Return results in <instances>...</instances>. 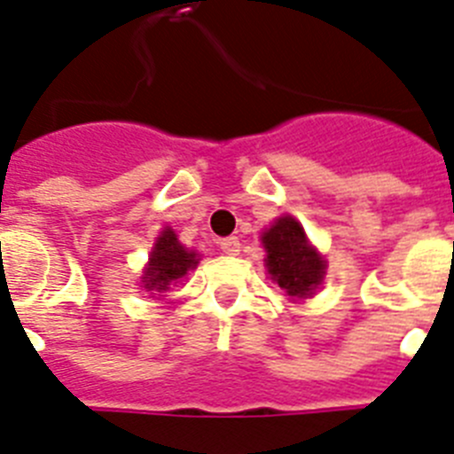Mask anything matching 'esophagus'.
Segmentation results:
<instances>
[{
    "label": "esophagus",
    "instance_id": "34e87169",
    "mask_svg": "<svg viewBox=\"0 0 454 454\" xmlns=\"http://www.w3.org/2000/svg\"><path fill=\"white\" fill-rule=\"evenodd\" d=\"M219 247H222V251L226 255H238L239 254V239L238 238H223L222 242H219Z\"/></svg>",
    "mask_w": 454,
    "mask_h": 454
}]
</instances>
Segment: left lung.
<instances>
[{
    "label": "left lung",
    "mask_w": 454,
    "mask_h": 454,
    "mask_svg": "<svg viewBox=\"0 0 454 454\" xmlns=\"http://www.w3.org/2000/svg\"><path fill=\"white\" fill-rule=\"evenodd\" d=\"M267 270L290 297H310L325 276V260L310 249L303 228L293 216H281L262 232Z\"/></svg>",
    "instance_id": "1"
}]
</instances>
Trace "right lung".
Returning <instances> with one entry per match:
<instances>
[{"instance_id":"right-lung-1","label":"right lung","mask_w":454,"mask_h":454,"mask_svg":"<svg viewBox=\"0 0 454 454\" xmlns=\"http://www.w3.org/2000/svg\"><path fill=\"white\" fill-rule=\"evenodd\" d=\"M196 262H199V258H196L194 251L184 249L176 238V232L167 228L157 238L151 262L145 267L144 287L155 290V293H164L173 281L183 278L187 270L196 267Z\"/></svg>"}]
</instances>
